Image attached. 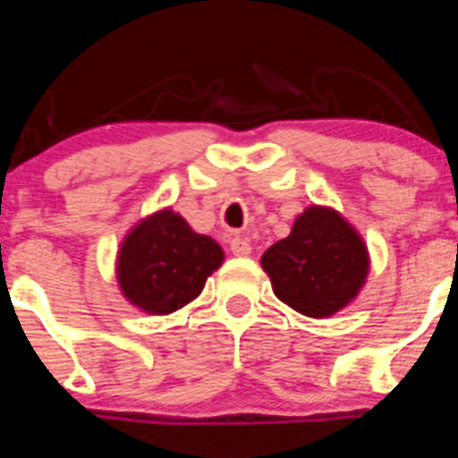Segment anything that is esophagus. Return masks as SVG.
Returning <instances> with one entry per match:
<instances>
[{
	"mask_svg": "<svg viewBox=\"0 0 458 458\" xmlns=\"http://www.w3.org/2000/svg\"><path fill=\"white\" fill-rule=\"evenodd\" d=\"M230 250H233V255H237V257H248L252 252V246L248 239L233 237L230 239Z\"/></svg>",
	"mask_w": 458,
	"mask_h": 458,
	"instance_id": "obj_1",
	"label": "esophagus"
}]
</instances>
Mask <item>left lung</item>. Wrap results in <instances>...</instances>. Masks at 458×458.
<instances>
[{"mask_svg": "<svg viewBox=\"0 0 458 458\" xmlns=\"http://www.w3.org/2000/svg\"><path fill=\"white\" fill-rule=\"evenodd\" d=\"M261 267L276 299L312 318H327L359 297L370 252L359 230L330 206H308L285 239L267 248Z\"/></svg>", "mask_w": 458, "mask_h": 458, "instance_id": "left-lung-1", "label": "left lung"}]
</instances>
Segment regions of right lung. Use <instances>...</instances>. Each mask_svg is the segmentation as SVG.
<instances>
[{"mask_svg":"<svg viewBox=\"0 0 458 458\" xmlns=\"http://www.w3.org/2000/svg\"><path fill=\"white\" fill-rule=\"evenodd\" d=\"M221 263L224 248L215 239L195 233L173 208H161L128 230L114 272L131 306L164 317L195 301Z\"/></svg>","mask_w":458,"mask_h":458,"instance_id":"obj_1","label":"right lung"}]
</instances>
